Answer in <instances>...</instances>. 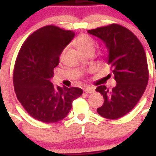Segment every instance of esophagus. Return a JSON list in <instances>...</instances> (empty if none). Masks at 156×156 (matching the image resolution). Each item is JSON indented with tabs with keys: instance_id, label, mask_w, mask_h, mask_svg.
<instances>
[{
	"instance_id": "34e87169",
	"label": "esophagus",
	"mask_w": 156,
	"mask_h": 156,
	"mask_svg": "<svg viewBox=\"0 0 156 156\" xmlns=\"http://www.w3.org/2000/svg\"><path fill=\"white\" fill-rule=\"evenodd\" d=\"M84 91H85V93H94L95 92V89L94 88H93V87H87V88H86V89H85V90H84Z\"/></svg>"
}]
</instances>
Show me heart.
Listing matches in <instances>:
<instances>
[{
  "mask_svg": "<svg viewBox=\"0 0 156 156\" xmlns=\"http://www.w3.org/2000/svg\"><path fill=\"white\" fill-rule=\"evenodd\" d=\"M74 43L76 44L77 48L82 52H87V51H89V50L94 49V40H93L90 36H89V35L87 34L79 35V36L75 39ZM64 52L65 50H63V52H61L60 58L63 57Z\"/></svg>",
  "mask_w": 156,
  "mask_h": 156,
  "instance_id": "obj_1",
  "label": "heart"
}]
</instances>
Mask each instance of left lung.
<instances>
[{
	"mask_svg": "<svg viewBox=\"0 0 156 156\" xmlns=\"http://www.w3.org/2000/svg\"><path fill=\"white\" fill-rule=\"evenodd\" d=\"M88 33L101 39L108 49L107 63L113 70L116 86L96 89L104 102L97 111L108 119H117L130 112L144 93L148 82L147 58L143 45L127 28L118 24L89 30Z\"/></svg>",
	"mask_w": 156,
	"mask_h": 156,
	"instance_id": "obj_1",
	"label": "left lung"
}]
</instances>
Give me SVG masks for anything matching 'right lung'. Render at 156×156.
<instances>
[{
  "instance_id": "1",
  "label": "right lung",
  "mask_w": 156,
  "mask_h": 156,
  "mask_svg": "<svg viewBox=\"0 0 156 156\" xmlns=\"http://www.w3.org/2000/svg\"><path fill=\"white\" fill-rule=\"evenodd\" d=\"M74 37L73 31L46 26L30 35L20 48L13 74L15 92L24 109L38 121L63 119L83 93L78 87H55L51 82L59 55Z\"/></svg>"
}]
</instances>
